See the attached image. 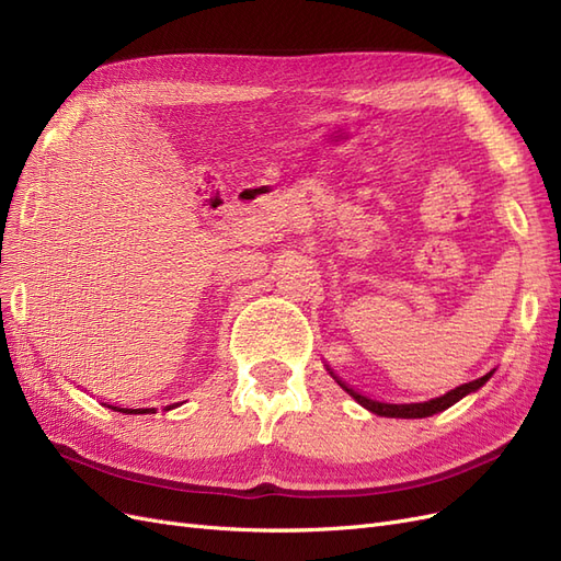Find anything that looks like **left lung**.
<instances>
[{"instance_id": "obj_1", "label": "left lung", "mask_w": 561, "mask_h": 561, "mask_svg": "<svg viewBox=\"0 0 561 561\" xmlns=\"http://www.w3.org/2000/svg\"><path fill=\"white\" fill-rule=\"evenodd\" d=\"M328 369H330V367H328ZM330 375L336 379V383L342 386L355 402H360V404L365 407V410H369L371 414L390 416V419H423V416H433V414H437V412H445L447 407L456 404L458 400L466 398L468 393H474V390L482 388V386L491 379V375H494V369H491L489 375H484V377H480V379H474V381H468V383H461V386L451 388L449 393H445V396L426 400V402H410V404H393V402L371 400V398L358 393V390H353L351 386H346L342 379H339V377L334 375L332 369H330Z\"/></svg>"}]
</instances>
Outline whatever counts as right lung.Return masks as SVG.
<instances>
[{
  "label": "right lung",
  "mask_w": 561,
  "mask_h": 561,
  "mask_svg": "<svg viewBox=\"0 0 561 561\" xmlns=\"http://www.w3.org/2000/svg\"><path fill=\"white\" fill-rule=\"evenodd\" d=\"M107 407H110V410H114V412H122V414H154L157 412L154 407H147V410H128V407H114V404H107ZM173 407H178V402L175 404H168L165 412L173 410Z\"/></svg>",
  "instance_id": "1"
}]
</instances>
